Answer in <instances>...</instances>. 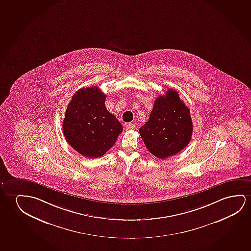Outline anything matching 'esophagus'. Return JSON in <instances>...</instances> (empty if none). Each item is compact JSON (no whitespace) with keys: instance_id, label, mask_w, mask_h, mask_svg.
<instances>
[{"instance_id":"obj_1","label":"esophagus","mask_w":251,"mask_h":251,"mask_svg":"<svg viewBox=\"0 0 251 251\" xmlns=\"http://www.w3.org/2000/svg\"><path fill=\"white\" fill-rule=\"evenodd\" d=\"M135 127V124H126V130H132Z\"/></svg>"}]
</instances>
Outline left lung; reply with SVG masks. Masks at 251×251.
<instances>
[{
    "label": "left lung",
    "instance_id": "left-lung-1",
    "mask_svg": "<svg viewBox=\"0 0 251 251\" xmlns=\"http://www.w3.org/2000/svg\"><path fill=\"white\" fill-rule=\"evenodd\" d=\"M193 131L190 109L173 89L156 98L149 121L139 129L146 148L159 159L175 155L185 149Z\"/></svg>",
    "mask_w": 251,
    "mask_h": 251
}]
</instances>
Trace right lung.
<instances>
[{
    "label": "right lung",
    "instance_id": "obj_1",
    "mask_svg": "<svg viewBox=\"0 0 251 251\" xmlns=\"http://www.w3.org/2000/svg\"><path fill=\"white\" fill-rule=\"evenodd\" d=\"M105 100L99 88H82L66 109L64 135L76 152L88 158L105 154L123 131L120 122L106 109Z\"/></svg>",
    "mask_w": 251,
    "mask_h": 251
}]
</instances>
